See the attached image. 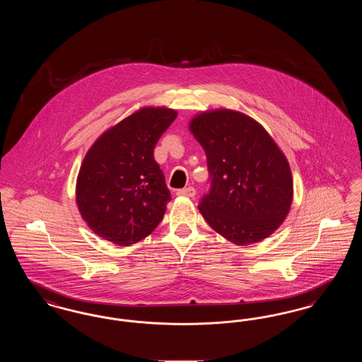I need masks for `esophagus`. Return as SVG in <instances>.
<instances>
[{"label":"esophagus","mask_w":362,"mask_h":362,"mask_svg":"<svg viewBox=\"0 0 362 362\" xmlns=\"http://www.w3.org/2000/svg\"><path fill=\"white\" fill-rule=\"evenodd\" d=\"M179 197H186V198H192L195 195V189L194 187H186V189H177L176 192Z\"/></svg>","instance_id":"obj_1"}]
</instances>
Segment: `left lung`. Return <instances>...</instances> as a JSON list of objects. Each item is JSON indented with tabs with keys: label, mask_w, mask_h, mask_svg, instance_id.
<instances>
[{
	"label": "left lung",
	"mask_w": 362,
	"mask_h": 362,
	"mask_svg": "<svg viewBox=\"0 0 362 362\" xmlns=\"http://www.w3.org/2000/svg\"><path fill=\"white\" fill-rule=\"evenodd\" d=\"M189 129L211 176L198 205L207 224L236 245L273 235L293 202L291 165L276 141L254 118L229 108L194 115Z\"/></svg>",
	"instance_id": "obj_1"
}]
</instances>
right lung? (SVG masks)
<instances>
[{
  "label": "right lung",
  "mask_w": 362,
  "mask_h": 362,
  "mask_svg": "<svg viewBox=\"0 0 362 362\" xmlns=\"http://www.w3.org/2000/svg\"><path fill=\"white\" fill-rule=\"evenodd\" d=\"M176 117L168 107H141L88 149L77 175L76 205L99 238L127 247L163 220L171 194L153 149Z\"/></svg>",
  "instance_id": "1"
}]
</instances>
